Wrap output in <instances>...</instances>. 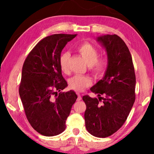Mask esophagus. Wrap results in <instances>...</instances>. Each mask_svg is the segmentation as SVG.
<instances>
[{
	"label": "esophagus",
	"instance_id": "esophagus-1",
	"mask_svg": "<svg viewBox=\"0 0 154 154\" xmlns=\"http://www.w3.org/2000/svg\"><path fill=\"white\" fill-rule=\"evenodd\" d=\"M77 94H78V99H77V100H78V101H80V100H82V97H81V94H80L79 93H78Z\"/></svg>",
	"mask_w": 154,
	"mask_h": 154
}]
</instances>
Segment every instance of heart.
Here are the masks:
<instances>
[{
    "instance_id": "1",
    "label": "heart",
    "mask_w": 154,
    "mask_h": 154,
    "mask_svg": "<svg viewBox=\"0 0 154 154\" xmlns=\"http://www.w3.org/2000/svg\"><path fill=\"white\" fill-rule=\"evenodd\" d=\"M77 50L87 62L90 71L98 76L104 74L109 66V59L106 57H99L100 51L97 48L91 43L85 42L78 46ZM69 59L70 54L68 52H64L60 57L59 64L61 70L64 73L69 72ZM91 83L92 79L88 75H76L69 81V87L76 92L82 91Z\"/></svg>"
}]
</instances>
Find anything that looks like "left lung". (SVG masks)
<instances>
[{"label":"left lung","instance_id":"8db88e82","mask_svg":"<svg viewBox=\"0 0 154 154\" xmlns=\"http://www.w3.org/2000/svg\"><path fill=\"white\" fill-rule=\"evenodd\" d=\"M98 41L106 48L109 66L104 79L90 88L98 99L86 94L83 100L86 129L92 135L104 138L117 132L127 120L135 101L136 77L130 50L119 35H103Z\"/></svg>","mask_w":154,"mask_h":154}]
</instances>
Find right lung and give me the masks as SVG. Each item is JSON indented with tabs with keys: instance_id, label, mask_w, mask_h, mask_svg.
I'll use <instances>...</instances> for the list:
<instances>
[{
	"instance_id": "add662e5",
	"label": "right lung",
	"mask_w": 154,
	"mask_h": 154,
	"mask_svg": "<svg viewBox=\"0 0 154 154\" xmlns=\"http://www.w3.org/2000/svg\"><path fill=\"white\" fill-rule=\"evenodd\" d=\"M76 34H54L44 38L31 50L22 67L19 93L26 119L44 136L62 133L77 99L75 92L57 91L67 86L59 60L63 48Z\"/></svg>"
}]
</instances>
